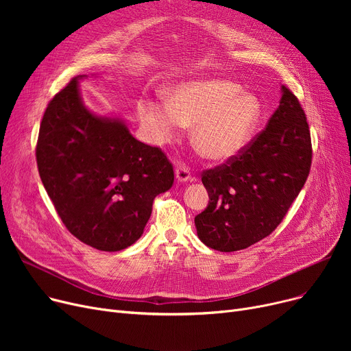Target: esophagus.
Instances as JSON below:
<instances>
[{"label": "esophagus", "instance_id": "esophagus-1", "mask_svg": "<svg viewBox=\"0 0 351 351\" xmlns=\"http://www.w3.org/2000/svg\"><path fill=\"white\" fill-rule=\"evenodd\" d=\"M175 176H176V180L178 182H189L192 180V176H191V172L189 169L186 168L185 165H178L176 169H175Z\"/></svg>", "mask_w": 351, "mask_h": 351}]
</instances>
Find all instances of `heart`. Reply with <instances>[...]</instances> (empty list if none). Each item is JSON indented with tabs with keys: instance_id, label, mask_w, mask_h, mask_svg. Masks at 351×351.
Returning <instances> with one entry per match:
<instances>
[{
	"instance_id": "1",
	"label": "heart",
	"mask_w": 351,
	"mask_h": 351,
	"mask_svg": "<svg viewBox=\"0 0 351 351\" xmlns=\"http://www.w3.org/2000/svg\"><path fill=\"white\" fill-rule=\"evenodd\" d=\"M261 99L226 80H200L175 85L168 99L143 98L138 115L151 143L179 138L185 125H195L192 141L200 155L225 162L241 154L261 123Z\"/></svg>"
}]
</instances>
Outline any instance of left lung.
Wrapping results in <instances>:
<instances>
[{
	"label": "left lung",
	"instance_id": "1",
	"mask_svg": "<svg viewBox=\"0 0 351 351\" xmlns=\"http://www.w3.org/2000/svg\"><path fill=\"white\" fill-rule=\"evenodd\" d=\"M311 154L304 110L282 85L280 105L263 131L237 156L202 173L209 205L195 217L200 241L236 252L269 236L304 186Z\"/></svg>",
	"mask_w": 351,
	"mask_h": 351
}]
</instances>
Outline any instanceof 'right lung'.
<instances>
[{"mask_svg": "<svg viewBox=\"0 0 351 351\" xmlns=\"http://www.w3.org/2000/svg\"><path fill=\"white\" fill-rule=\"evenodd\" d=\"M48 104L36 142L43 185L65 228L88 246L118 252L142 236L154 199L173 185V166L121 118L84 105L78 82Z\"/></svg>", "mask_w": 351, "mask_h": 351, "instance_id": "right-lung-1", "label": "right lung"}]
</instances>
